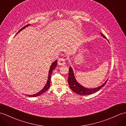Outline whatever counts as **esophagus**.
Instances as JSON below:
<instances>
[{"label": "esophagus", "instance_id": "1", "mask_svg": "<svg viewBox=\"0 0 126 126\" xmlns=\"http://www.w3.org/2000/svg\"><path fill=\"white\" fill-rule=\"evenodd\" d=\"M65 64V60L64 58H60L58 60V64L59 65H63Z\"/></svg>", "mask_w": 126, "mask_h": 126}]
</instances>
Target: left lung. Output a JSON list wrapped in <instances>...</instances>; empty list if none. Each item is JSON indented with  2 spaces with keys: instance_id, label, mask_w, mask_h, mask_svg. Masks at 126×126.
I'll return each instance as SVG.
<instances>
[{
  "instance_id": "1",
  "label": "left lung",
  "mask_w": 126,
  "mask_h": 126,
  "mask_svg": "<svg viewBox=\"0 0 126 126\" xmlns=\"http://www.w3.org/2000/svg\"><path fill=\"white\" fill-rule=\"evenodd\" d=\"M101 35L103 36L105 39H106V36L100 33ZM107 80H106L105 82L101 85V86H99L95 88H92V89H88L86 88V87H84L81 85L76 79V78L75 77L74 71H73L72 68L71 66L69 67V77H68V84L69 85L73 91L77 93L78 94L80 95H89L91 94L98 91V90H100L102 87H103L105 84L106 83Z\"/></svg>"
}]
</instances>
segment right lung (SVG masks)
<instances>
[{"label": "right lung", "mask_w": 126, "mask_h": 126, "mask_svg": "<svg viewBox=\"0 0 126 126\" xmlns=\"http://www.w3.org/2000/svg\"><path fill=\"white\" fill-rule=\"evenodd\" d=\"M30 25H31L30 24L27 25H26V26H25V27H22V28L21 29V30H20V31H19L18 32H17V33H16V34H17V33H19V32H20V31H21L23 30V29H25L26 27H28V26H30ZM57 61L56 60V61H54V62L51 64V66H50V68L49 70V74H48V80H47V83H46V85H45V86H44L43 88L41 90L40 92H39L38 93H36V94H33V95H28L27 96H30V97H35V96H39V95H41V94H43V93L44 92H46V91L49 88V87H50V79H51V76L52 72V71H53V70H54L55 68H56V66H57Z\"/></svg>", "instance_id": "1"}]
</instances>
